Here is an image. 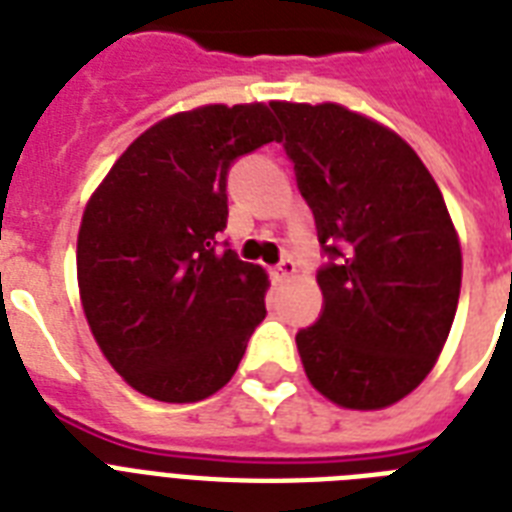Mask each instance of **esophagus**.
Here are the masks:
<instances>
[{
    "instance_id": "esophagus-1",
    "label": "esophagus",
    "mask_w": 512,
    "mask_h": 512,
    "mask_svg": "<svg viewBox=\"0 0 512 512\" xmlns=\"http://www.w3.org/2000/svg\"><path fill=\"white\" fill-rule=\"evenodd\" d=\"M295 273H297V263H295V260H292V257H281L279 265L273 268V276H276V279H279V281L292 279Z\"/></svg>"
}]
</instances>
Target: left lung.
Listing matches in <instances>:
<instances>
[{
    "instance_id": "8db88e82",
    "label": "left lung",
    "mask_w": 512,
    "mask_h": 512,
    "mask_svg": "<svg viewBox=\"0 0 512 512\" xmlns=\"http://www.w3.org/2000/svg\"><path fill=\"white\" fill-rule=\"evenodd\" d=\"M319 233L324 305L297 332L313 388L345 409L412 393L452 329L462 252L436 180L388 127L337 103H271Z\"/></svg>"
}]
</instances>
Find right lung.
Listing matches in <instances>:
<instances>
[{
	"label": "right lung",
	"instance_id": "right-lung-1",
	"mask_svg": "<svg viewBox=\"0 0 512 512\" xmlns=\"http://www.w3.org/2000/svg\"><path fill=\"white\" fill-rule=\"evenodd\" d=\"M271 140L263 103L185 111L143 132L92 193L76 241L84 316L143 396L217 393L265 319L268 276L220 233L233 162Z\"/></svg>",
	"mask_w": 512,
	"mask_h": 512
}]
</instances>
